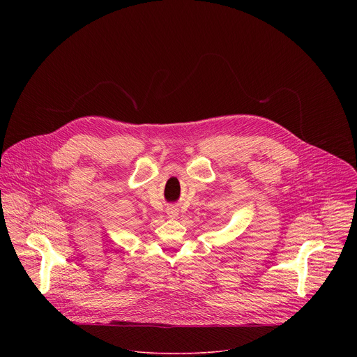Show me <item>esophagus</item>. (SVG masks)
Returning <instances> with one entry per match:
<instances>
[{"instance_id":"34e87169","label":"esophagus","mask_w":357,"mask_h":357,"mask_svg":"<svg viewBox=\"0 0 357 357\" xmlns=\"http://www.w3.org/2000/svg\"><path fill=\"white\" fill-rule=\"evenodd\" d=\"M167 215H168V218L175 219L178 216V209L176 208H168L167 209Z\"/></svg>"}]
</instances>
